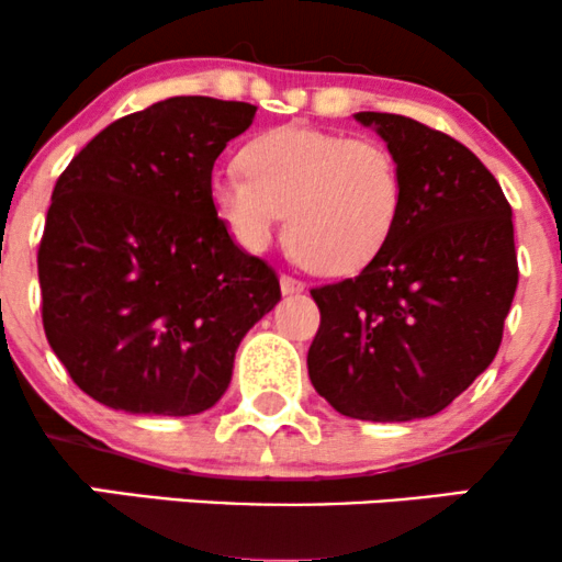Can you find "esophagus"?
<instances>
[{
  "label": "esophagus",
  "mask_w": 562,
  "mask_h": 562,
  "mask_svg": "<svg viewBox=\"0 0 562 562\" xmlns=\"http://www.w3.org/2000/svg\"><path fill=\"white\" fill-rule=\"evenodd\" d=\"M280 288H282V293H285V295H293V293H303V290H306V282L295 280V277H290V274H282L280 277Z\"/></svg>",
  "instance_id": "obj_1"
}]
</instances>
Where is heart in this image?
<instances>
[{"mask_svg":"<svg viewBox=\"0 0 562 562\" xmlns=\"http://www.w3.org/2000/svg\"><path fill=\"white\" fill-rule=\"evenodd\" d=\"M243 170L211 177V203L232 237L263 250L288 214L290 250L319 274L364 269L402 222V164L378 139L277 126L245 145Z\"/></svg>","mask_w":562,"mask_h":562,"instance_id":"b5f03b06","label":"heart"}]
</instances>
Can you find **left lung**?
Here are the masks:
<instances>
[{
  "label": "left lung",
  "mask_w": 562,
  "mask_h": 562,
  "mask_svg": "<svg viewBox=\"0 0 562 562\" xmlns=\"http://www.w3.org/2000/svg\"><path fill=\"white\" fill-rule=\"evenodd\" d=\"M406 182L389 245L357 277L312 290L308 378L340 415L406 423L441 412L494 362L518 288L513 209L462 142L393 113H357Z\"/></svg>",
  "instance_id": "1"
}]
</instances>
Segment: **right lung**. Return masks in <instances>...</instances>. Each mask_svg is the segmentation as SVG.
Listing matches in <instances>:
<instances>
[{
	"label": "right lung",
	"mask_w": 562,
	"mask_h": 562,
	"mask_svg": "<svg viewBox=\"0 0 562 562\" xmlns=\"http://www.w3.org/2000/svg\"><path fill=\"white\" fill-rule=\"evenodd\" d=\"M256 105L169 97L102 128L57 179L38 245L42 322L68 375L132 415L187 417L227 391L245 333L280 301L211 203Z\"/></svg>",
	"instance_id": "add662e5"
}]
</instances>
